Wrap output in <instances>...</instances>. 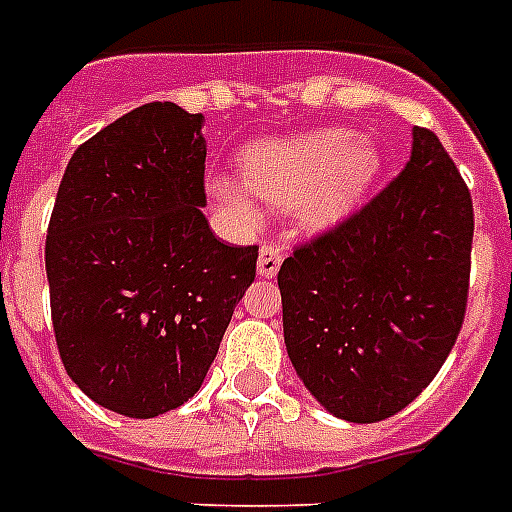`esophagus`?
<instances>
[{"instance_id": "esophagus-1", "label": "esophagus", "mask_w": 512, "mask_h": 512, "mask_svg": "<svg viewBox=\"0 0 512 512\" xmlns=\"http://www.w3.org/2000/svg\"><path fill=\"white\" fill-rule=\"evenodd\" d=\"M281 260H284V252L276 244H263L260 247V257H257V273L263 279H273L281 268Z\"/></svg>"}]
</instances>
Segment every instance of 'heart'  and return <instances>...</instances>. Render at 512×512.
Listing matches in <instances>:
<instances>
[{"mask_svg": "<svg viewBox=\"0 0 512 512\" xmlns=\"http://www.w3.org/2000/svg\"><path fill=\"white\" fill-rule=\"evenodd\" d=\"M380 172L372 140L329 127L297 138L257 143L241 159L244 183L215 175L209 193L239 220L260 217L252 193L265 204L295 209L308 228H327L366 193Z\"/></svg>", "mask_w": 512, "mask_h": 512, "instance_id": "1", "label": "heart"}]
</instances>
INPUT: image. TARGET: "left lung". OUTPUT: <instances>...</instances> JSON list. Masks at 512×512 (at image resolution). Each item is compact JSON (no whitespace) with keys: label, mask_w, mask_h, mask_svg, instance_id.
<instances>
[{"label":"left lung","mask_w":512,"mask_h":512,"mask_svg":"<svg viewBox=\"0 0 512 512\" xmlns=\"http://www.w3.org/2000/svg\"><path fill=\"white\" fill-rule=\"evenodd\" d=\"M374 199L281 263L284 342L324 409L380 422L428 388L460 335L473 199L436 132Z\"/></svg>","instance_id":"left-lung-1"}]
</instances>
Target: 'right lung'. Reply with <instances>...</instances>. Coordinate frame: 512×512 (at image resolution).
<instances>
[{
    "label": "right lung",
    "instance_id": "right-lung-1",
    "mask_svg": "<svg viewBox=\"0 0 512 512\" xmlns=\"http://www.w3.org/2000/svg\"><path fill=\"white\" fill-rule=\"evenodd\" d=\"M204 116L146 103L76 148L44 265L68 377L111 412L148 420L201 388L255 281L257 247H228L201 207Z\"/></svg>",
    "mask_w": 512,
    "mask_h": 512
}]
</instances>
